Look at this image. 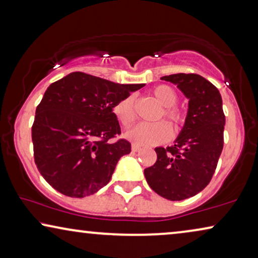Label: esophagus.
Listing matches in <instances>:
<instances>
[{
  "instance_id": "34e87169",
  "label": "esophagus",
  "mask_w": 258,
  "mask_h": 258,
  "mask_svg": "<svg viewBox=\"0 0 258 258\" xmlns=\"http://www.w3.org/2000/svg\"><path fill=\"white\" fill-rule=\"evenodd\" d=\"M140 146L139 145H137V144H132V151L133 152H138V151H140Z\"/></svg>"
}]
</instances>
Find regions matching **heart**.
I'll return each instance as SVG.
<instances>
[{"label": "heart", "mask_w": 258, "mask_h": 258, "mask_svg": "<svg viewBox=\"0 0 258 258\" xmlns=\"http://www.w3.org/2000/svg\"><path fill=\"white\" fill-rule=\"evenodd\" d=\"M151 94L161 105L157 120L166 118L170 122L173 131H179L186 120L184 111L177 106V92L170 85L160 84L151 90ZM113 114L119 124L128 127L136 120V108H134V97L128 96L122 98L114 104ZM169 124V125H170ZM163 121L154 124H138L126 132V138L137 145H157L165 143L172 134L170 126Z\"/></svg>", "instance_id": "b5f03b06"}]
</instances>
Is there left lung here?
Returning a JSON list of instances; mask_svg holds the SVG:
<instances>
[{"label": "left lung", "instance_id": "1", "mask_svg": "<svg viewBox=\"0 0 258 258\" xmlns=\"http://www.w3.org/2000/svg\"><path fill=\"white\" fill-rule=\"evenodd\" d=\"M161 79L176 84L189 99L186 122L175 145L157 147L158 159L144 170L155 193L170 201L191 198L208 186L223 148L226 115L216 86L197 74Z\"/></svg>", "mask_w": 258, "mask_h": 258}]
</instances>
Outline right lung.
<instances>
[{"label":"right lung","mask_w":258,"mask_h":258,"mask_svg":"<svg viewBox=\"0 0 258 258\" xmlns=\"http://www.w3.org/2000/svg\"><path fill=\"white\" fill-rule=\"evenodd\" d=\"M143 86L84 72L49 86L36 108L31 138L35 164L50 186L67 197L84 198L110 182L119 159L131 152L130 141L118 138L113 106Z\"/></svg>","instance_id":"1"}]
</instances>
